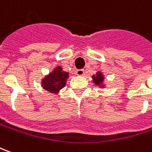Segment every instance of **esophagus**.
I'll use <instances>...</instances> for the list:
<instances>
[{"label": "esophagus", "instance_id": "34e87169", "mask_svg": "<svg viewBox=\"0 0 152 152\" xmlns=\"http://www.w3.org/2000/svg\"><path fill=\"white\" fill-rule=\"evenodd\" d=\"M76 74L78 76H84L85 71H84V70H77V71H76Z\"/></svg>", "mask_w": 152, "mask_h": 152}]
</instances>
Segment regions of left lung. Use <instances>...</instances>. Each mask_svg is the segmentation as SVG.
<instances>
[{
  "mask_svg": "<svg viewBox=\"0 0 152 152\" xmlns=\"http://www.w3.org/2000/svg\"><path fill=\"white\" fill-rule=\"evenodd\" d=\"M92 78L93 83L97 87H100V88H105L106 87V83H105V81H104L105 76H104L102 71H97L95 75H92Z\"/></svg>",
  "mask_w": 152,
  "mask_h": 152,
  "instance_id": "obj_1",
  "label": "left lung"
}]
</instances>
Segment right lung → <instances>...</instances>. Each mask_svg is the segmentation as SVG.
<instances>
[{
	"label": "right lung",
	"mask_w": 152,
	"mask_h": 152,
	"mask_svg": "<svg viewBox=\"0 0 152 152\" xmlns=\"http://www.w3.org/2000/svg\"><path fill=\"white\" fill-rule=\"evenodd\" d=\"M69 78V73L63 71L60 66H57L53 71L41 79V86L45 91L58 94L60 91L66 85L67 79Z\"/></svg>",
	"instance_id": "obj_1"
}]
</instances>
